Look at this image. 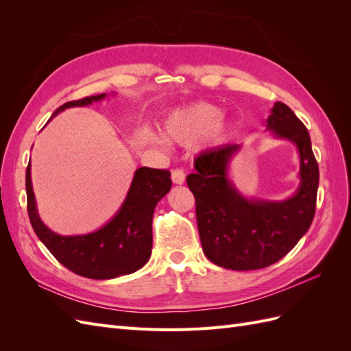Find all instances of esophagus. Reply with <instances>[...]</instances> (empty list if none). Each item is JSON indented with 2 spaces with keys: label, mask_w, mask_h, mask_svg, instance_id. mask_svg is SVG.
<instances>
[{
  "label": "esophagus",
  "mask_w": 351,
  "mask_h": 351,
  "mask_svg": "<svg viewBox=\"0 0 351 351\" xmlns=\"http://www.w3.org/2000/svg\"><path fill=\"white\" fill-rule=\"evenodd\" d=\"M171 178H173L174 184H183L186 174H184L183 169H174V171L171 173Z\"/></svg>",
  "instance_id": "34e87169"
}]
</instances>
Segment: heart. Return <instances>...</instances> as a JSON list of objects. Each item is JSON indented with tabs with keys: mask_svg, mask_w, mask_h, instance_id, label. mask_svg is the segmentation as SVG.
Returning a JSON list of instances; mask_svg holds the SVG:
<instances>
[{
	"mask_svg": "<svg viewBox=\"0 0 351 351\" xmlns=\"http://www.w3.org/2000/svg\"><path fill=\"white\" fill-rule=\"evenodd\" d=\"M221 119L222 111L218 107L199 102L174 111L167 119L164 129L169 141L182 146H192L208 134L212 141L218 142L226 130ZM147 137L155 145H165L164 137L156 133H149Z\"/></svg>",
	"mask_w": 351,
	"mask_h": 351,
	"instance_id": "obj_1",
	"label": "heart"
}]
</instances>
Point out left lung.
<instances>
[{
	"mask_svg": "<svg viewBox=\"0 0 351 351\" xmlns=\"http://www.w3.org/2000/svg\"><path fill=\"white\" fill-rule=\"evenodd\" d=\"M267 130L295 145L300 184L285 200L243 196L228 176L241 145H222L199 155L187 186L196 199L199 237L205 256L232 271L267 268L289 253L309 230L316 209L319 168L304 124L282 102H275Z\"/></svg>",
	"mask_w": 351,
	"mask_h": 351,
	"instance_id": "1",
	"label": "left lung"
}]
</instances>
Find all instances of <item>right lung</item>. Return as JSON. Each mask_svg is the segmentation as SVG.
I'll return each instance as SVG.
<instances>
[{"label": "right lung", "instance_id": "add662e5", "mask_svg": "<svg viewBox=\"0 0 351 351\" xmlns=\"http://www.w3.org/2000/svg\"><path fill=\"white\" fill-rule=\"evenodd\" d=\"M107 95L71 101L52 114L74 107H86ZM51 117V119H52ZM168 169L141 167L134 171L129 192L117 214L97 231L80 236H60L42 222L32 187L30 162L26 169L27 214L38 239L61 265L74 274L92 280H111L139 271L152 253L154 210L171 189Z\"/></svg>", "mask_w": 351, "mask_h": 351}]
</instances>
